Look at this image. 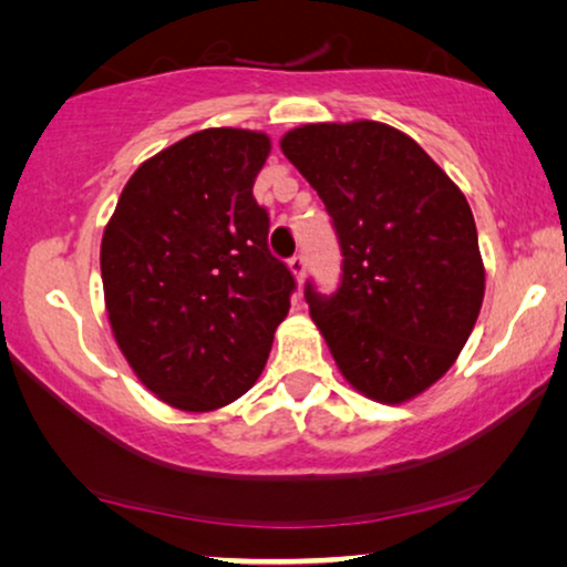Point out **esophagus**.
I'll return each mask as SVG.
<instances>
[{"label": "esophagus", "mask_w": 567, "mask_h": 567, "mask_svg": "<svg viewBox=\"0 0 567 567\" xmlns=\"http://www.w3.org/2000/svg\"><path fill=\"white\" fill-rule=\"evenodd\" d=\"M289 268H291V274L297 276V281H301V278H305V268H307L305 252H293L289 258Z\"/></svg>", "instance_id": "34e87169"}]
</instances>
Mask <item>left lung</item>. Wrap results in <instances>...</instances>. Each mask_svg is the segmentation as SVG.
Returning <instances> with one entry per match:
<instances>
[{
    "label": "left lung",
    "mask_w": 567,
    "mask_h": 567,
    "mask_svg": "<svg viewBox=\"0 0 567 567\" xmlns=\"http://www.w3.org/2000/svg\"><path fill=\"white\" fill-rule=\"evenodd\" d=\"M281 150L322 198L343 255L336 291L305 284L309 315L355 390L415 398L446 374L483 307L467 198L386 123H312Z\"/></svg>",
    "instance_id": "obj_1"
}]
</instances>
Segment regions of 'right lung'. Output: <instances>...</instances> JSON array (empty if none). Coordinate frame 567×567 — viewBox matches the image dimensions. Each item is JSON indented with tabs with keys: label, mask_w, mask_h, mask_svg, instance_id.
I'll use <instances>...</instances> for the list:
<instances>
[{
	"label": "right lung",
	"mask_w": 567,
	"mask_h": 567,
	"mask_svg": "<svg viewBox=\"0 0 567 567\" xmlns=\"http://www.w3.org/2000/svg\"><path fill=\"white\" fill-rule=\"evenodd\" d=\"M266 134L206 128L146 159L123 188L100 250L123 355L159 400L214 410L266 367L297 278L268 247L252 196Z\"/></svg>",
	"instance_id": "obj_1"
}]
</instances>
